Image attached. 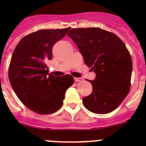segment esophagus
Here are the masks:
<instances>
[{
  "label": "esophagus",
  "instance_id": "1",
  "mask_svg": "<svg viewBox=\"0 0 146 146\" xmlns=\"http://www.w3.org/2000/svg\"><path fill=\"white\" fill-rule=\"evenodd\" d=\"M74 81H75V82H79V81L82 80V79L81 78V77H74Z\"/></svg>",
  "mask_w": 146,
  "mask_h": 146
}]
</instances>
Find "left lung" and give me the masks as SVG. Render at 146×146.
Here are the masks:
<instances>
[{"instance_id":"8db88e82","label":"left lung","mask_w":146,"mask_h":146,"mask_svg":"<svg viewBox=\"0 0 146 146\" xmlns=\"http://www.w3.org/2000/svg\"><path fill=\"white\" fill-rule=\"evenodd\" d=\"M68 36L96 74L94 80H89L93 91L82 99V104L94 113H111L126 98L131 86L132 61L126 45L115 34L99 28H73Z\"/></svg>"}]
</instances>
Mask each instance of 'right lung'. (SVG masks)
Here are the masks:
<instances>
[{"mask_svg": "<svg viewBox=\"0 0 146 146\" xmlns=\"http://www.w3.org/2000/svg\"><path fill=\"white\" fill-rule=\"evenodd\" d=\"M70 28L44 29L23 37L15 47L9 69L13 90L28 109L38 114H51L61 108L66 90L74 83L69 74H49L47 62L52 49Z\"/></svg>", "mask_w": 146, "mask_h": 146, "instance_id": "right-lung-1", "label": "right lung"}]
</instances>
